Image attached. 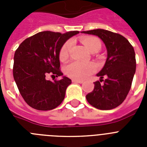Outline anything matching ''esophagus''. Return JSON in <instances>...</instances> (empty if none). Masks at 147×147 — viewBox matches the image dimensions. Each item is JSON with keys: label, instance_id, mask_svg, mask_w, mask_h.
<instances>
[{"label": "esophagus", "instance_id": "obj_1", "mask_svg": "<svg viewBox=\"0 0 147 147\" xmlns=\"http://www.w3.org/2000/svg\"><path fill=\"white\" fill-rule=\"evenodd\" d=\"M72 82L75 83H80V84L83 83V80H73Z\"/></svg>", "mask_w": 147, "mask_h": 147}]
</instances>
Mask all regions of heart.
Returning <instances> with one entry per match:
<instances>
[{"label":"heart","instance_id":"1","mask_svg":"<svg viewBox=\"0 0 147 147\" xmlns=\"http://www.w3.org/2000/svg\"><path fill=\"white\" fill-rule=\"evenodd\" d=\"M81 41L89 51L93 53L95 51H98L101 48V41L96 37L88 36L82 37ZM72 41L67 40L61 47L59 53V58L61 62H65L69 57V51ZM96 70V65L93 62L82 63L79 62H72L67 65L65 68V74L69 77L74 80H84L92 74Z\"/></svg>","mask_w":147,"mask_h":147}]
</instances>
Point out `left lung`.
<instances>
[{
  "instance_id": "8db88e82",
  "label": "left lung",
  "mask_w": 147,
  "mask_h": 147,
  "mask_svg": "<svg viewBox=\"0 0 147 147\" xmlns=\"http://www.w3.org/2000/svg\"><path fill=\"white\" fill-rule=\"evenodd\" d=\"M82 33L98 36L107 48V57L103 68L97 74L100 81L86 96L87 101L99 110H112L124 102L129 93L136 73V54L132 45L122 35L105 29ZM106 77L103 80L102 79ZM104 81V84L100 82Z\"/></svg>"
}]
</instances>
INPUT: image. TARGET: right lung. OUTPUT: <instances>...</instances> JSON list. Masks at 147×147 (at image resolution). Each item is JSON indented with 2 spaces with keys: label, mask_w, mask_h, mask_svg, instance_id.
I'll use <instances>...</instances> for the list:
<instances>
[{
  "label": "right lung",
  "mask_w": 147,
  "mask_h": 147,
  "mask_svg": "<svg viewBox=\"0 0 147 147\" xmlns=\"http://www.w3.org/2000/svg\"><path fill=\"white\" fill-rule=\"evenodd\" d=\"M78 31L61 34L41 32L26 39L15 51L13 76L24 101L32 108L50 110L62 102L71 80L62 76L51 82L48 74L57 77L63 75L60 71L59 53L62 45Z\"/></svg>",
  "instance_id": "obj_1"
}]
</instances>
